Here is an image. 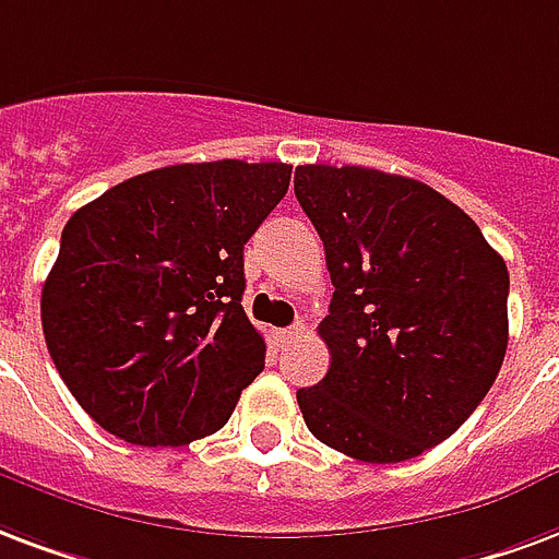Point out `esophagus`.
Here are the masks:
<instances>
[{"label": "esophagus", "mask_w": 559, "mask_h": 559, "mask_svg": "<svg viewBox=\"0 0 559 559\" xmlns=\"http://www.w3.org/2000/svg\"><path fill=\"white\" fill-rule=\"evenodd\" d=\"M305 332V325L301 322H296V325H290V329H281V332H275V337H278L281 343L293 341V337H299V334Z\"/></svg>", "instance_id": "esophagus-1"}]
</instances>
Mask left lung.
I'll return each instance as SVG.
<instances>
[{"instance_id":"left-lung-1","label":"left lung","mask_w":559,"mask_h":559,"mask_svg":"<svg viewBox=\"0 0 559 559\" xmlns=\"http://www.w3.org/2000/svg\"><path fill=\"white\" fill-rule=\"evenodd\" d=\"M296 198L325 246L332 364L299 388L322 444L406 462L456 432L507 355L510 272L483 230L420 180L361 165H299Z\"/></svg>"}]
</instances>
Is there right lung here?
Listing matches in <instances>:
<instances>
[{"label":"right lung","instance_id":"1","mask_svg":"<svg viewBox=\"0 0 559 559\" xmlns=\"http://www.w3.org/2000/svg\"><path fill=\"white\" fill-rule=\"evenodd\" d=\"M293 165L183 163L111 186L61 230L40 322L70 394L142 448L213 436L266 361L242 248Z\"/></svg>","mask_w":559,"mask_h":559}]
</instances>
